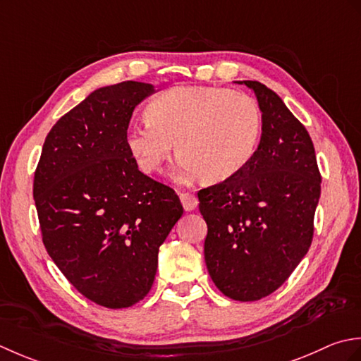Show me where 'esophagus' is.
<instances>
[{"label": "esophagus", "instance_id": "34e87169", "mask_svg": "<svg viewBox=\"0 0 361 361\" xmlns=\"http://www.w3.org/2000/svg\"><path fill=\"white\" fill-rule=\"evenodd\" d=\"M180 202L183 205V209H185L187 212L195 210L197 207V204H200V201H197V197L193 193H188V191H182V193H180Z\"/></svg>", "mask_w": 361, "mask_h": 361}]
</instances>
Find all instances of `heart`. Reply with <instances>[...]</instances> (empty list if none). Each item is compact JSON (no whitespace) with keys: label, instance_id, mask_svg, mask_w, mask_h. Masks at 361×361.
<instances>
[{"label":"heart","instance_id":"heart-1","mask_svg":"<svg viewBox=\"0 0 361 361\" xmlns=\"http://www.w3.org/2000/svg\"><path fill=\"white\" fill-rule=\"evenodd\" d=\"M148 123L130 128L126 146L140 170L160 171L176 154L180 176L223 182L251 160L262 132V112L247 93L223 87H174L146 107Z\"/></svg>","mask_w":361,"mask_h":361}]
</instances>
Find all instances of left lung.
Segmentation results:
<instances>
[{
    "mask_svg": "<svg viewBox=\"0 0 361 361\" xmlns=\"http://www.w3.org/2000/svg\"><path fill=\"white\" fill-rule=\"evenodd\" d=\"M259 148L240 173L197 191L207 223L204 257L224 296L259 300L281 286L312 245L321 173L305 126L257 80Z\"/></svg>",
    "mask_w": 361,
    "mask_h": 361,
    "instance_id": "left-lung-1",
    "label": "left lung"
}]
</instances>
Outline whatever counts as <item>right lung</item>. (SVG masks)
Returning <instances> with one entry per match:
<instances>
[{"mask_svg": "<svg viewBox=\"0 0 361 361\" xmlns=\"http://www.w3.org/2000/svg\"><path fill=\"white\" fill-rule=\"evenodd\" d=\"M151 84L99 88L51 128L34 173L42 241L92 302L126 308L149 293L159 247L183 209L176 191L138 170L126 146Z\"/></svg>", "mask_w": 361, "mask_h": 361, "instance_id": "right-lung-1", "label": "right lung"}]
</instances>
